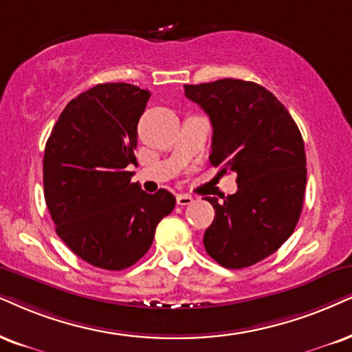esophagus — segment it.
Instances as JSON below:
<instances>
[{
	"label": "esophagus",
	"mask_w": 352,
	"mask_h": 352,
	"mask_svg": "<svg viewBox=\"0 0 352 352\" xmlns=\"http://www.w3.org/2000/svg\"><path fill=\"white\" fill-rule=\"evenodd\" d=\"M193 203V198L188 197V195H177V204L179 206H186V204Z\"/></svg>",
	"instance_id": "1"
}]
</instances>
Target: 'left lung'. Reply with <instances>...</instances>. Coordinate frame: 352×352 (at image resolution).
I'll return each instance as SVG.
<instances>
[{
	"label": "left lung",
	"instance_id": "1",
	"mask_svg": "<svg viewBox=\"0 0 352 352\" xmlns=\"http://www.w3.org/2000/svg\"><path fill=\"white\" fill-rule=\"evenodd\" d=\"M185 96L212 124L209 161L237 173V191L217 201L204 232L208 255L224 268H247L273 255L294 232L304 204V140L291 113L256 82L217 79L186 84Z\"/></svg>",
	"mask_w": 352,
	"mask_h": 352
}]
</instances>
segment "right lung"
<instances>
[{
	"label": "right lung",
	"instance_id": "add662e5",
	"mask_svg": "<svg viewBox=\"0 0 352 352\" xmlns=\"http://www.w3.org/2000/svg\"><path fill=\"white\" fill-rule=\"evenodd\" d=\"M149 97L133 84H97L65 107L45 144L43 193L56 234L97 268L135 265L175 208L170 191L146 193L126 170L136 164L138 122Z\"/></svg>",
	"mask_w": 352,
	"mask_h": 352
}]
</instances>
